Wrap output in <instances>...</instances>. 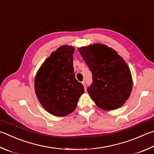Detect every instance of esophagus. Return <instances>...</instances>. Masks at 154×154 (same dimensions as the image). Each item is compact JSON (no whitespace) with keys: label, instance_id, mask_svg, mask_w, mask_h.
I'll return each instance as SVG.
<instances>
[{"label":"esophagus","instance_id":"34e87169","mask_svg":"<svg viewBox=\"0 0 154 154\" xmlns=\"http://www.w3.org/2000/svg\"><path fill=\"white\" fill-rule=\"evenodd\" d=\"M82 84H83V85L84 86V88H85V90L86 91V83H85V82H84V81H83V82H82Z\"/></svg>","mask_w":154,"mask_h":154}]
</instances>
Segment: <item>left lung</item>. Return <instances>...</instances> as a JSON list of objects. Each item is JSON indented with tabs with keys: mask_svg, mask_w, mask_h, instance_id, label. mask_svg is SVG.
Masks as SVG:
<instances>
[{
	"mask_svg": "<svg viewBox=\"0 0 154 154\" xmlns=\"http://www.w3.org/2000/svg\"><path fill=\"white\" fill-rule=\"evenodd\" d=\"M78 50L92 73L89 96L99 108L114 110L125 104L133 87L131 71L115 50L101 44Z\"/></svg>",
	"mask_w": 154,
	"mask_h": 154,
	"instance_id": "obj_1",
	"label": "left lung"
}]
</instances>
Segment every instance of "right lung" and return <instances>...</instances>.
Masks as SVG:
<instances>
[{
    "label": "right lung",
    "mask_w": 154,
    "mask_h": 154,
    "mask_svg": "<svg viewBox=\"0 0 154 154\" xmlns=\"http://www.w3.org/2000/svg\"><path fill=\"white\" fill-rule=\"evenodd\" d=\"M74 47L64 45L47 58L38 70L34 88L39 102L52 115L64 116L76 108L84 87L75 78Z\"/></svg>",
    "instance_id": "1"
}]
</instances>
